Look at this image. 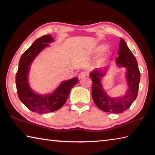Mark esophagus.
Instances as JSON below:
<instances>
[{"instance_id":"obj_1","label":"esophagus","mask_w":155,"mask_h":155,"mask_svg":"<svg viewBox=\"0 0 155 155\" xmlns=\"http://www.w3.org/2000/svg\"><path fill=\"white\" fill-rule=\"evenodd\" d=\"M86 76V72H81L79 73V74H78V78H85Z\"/></svg>"}]
</instances>
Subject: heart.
Returning a JSON list of instances; mask_svg holds the SVG:
<instances>
[{"instance_id":"1","label":"heart","mask_w":155,"mask_h":155,"mask_svg":"<svg viewBox=\"0 0 155 155\" xmlns=\"http://www.w3.org/2000/svg\"><path fill=\"white\" fill-rule=\"evenodd\" d=\"M105 48V47H104V46H103V45H102V46H101L98 48V51H103V50ZM109 55V53L108 52H104V53H103V54H102L101 55V57H100V58L98 59V64H101L102 62H103L104 60H105L107 57H108V56Z\"/></svg>"}]
</instances>
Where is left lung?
<instances>
[{
  "mask_svg": "<svg viewBox=\"0 0 155 155\" xmlns=\"http://www.w3.org/2000/svg\"><path fill=\"white\" fill-rule=\"evenodd\" d=\"M118 57L115 60L118 67L126 68V77L128 89L124 96L120 98H111L107 95L101 84V78L105 74L108 67L96 68L90 72L92 81L91 96L96 105L104 112L120 114L127 110L137 96L140 72L135 57L130 51L125 41L120 39Z\"/></svg>",
  "mask_w": 155,
  "mask_h": 155,
  "instance_id": "obj_1",
  "label": "left lung"
}]
</instances>
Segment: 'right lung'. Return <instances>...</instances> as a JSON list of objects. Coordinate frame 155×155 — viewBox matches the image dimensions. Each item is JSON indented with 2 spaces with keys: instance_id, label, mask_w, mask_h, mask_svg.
<instances>
[{
  "instance_id": "obj_1",
  "label": "right lung",
  "mask_w": 155,
  "mask_h": 155,
  "mask_svg": "<svg viewBox=\"0 0 155 155\" xmlns=\"http://www.w3.org/2000/svg\"><path fill=\"white\" fill-rule=\"evenodd\" d=\"M52 41L50 35L37 39L21 56L15 75L18 98L28 109L38 114H47L59 109L66 102L70 91L78 81L77 77L64 81L54 92L48 95L38 94L31 90L28 82L30 65L38 54Z\"/></svg>"
}]
</instances>
